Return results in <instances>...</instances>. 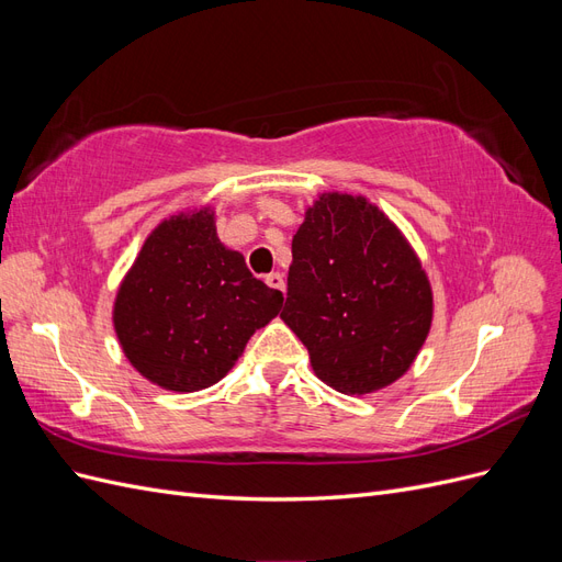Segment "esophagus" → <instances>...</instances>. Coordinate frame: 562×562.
<instances>
[{"mask_svg": "<svg viewBox=\"0 0 562 562\" xmlns=\"http://www.w3.org/2000/svg\"><path fill=\"white\" fill-rule=\"evenodd\" d=\"M265 283L269 285V288H274V291H283V277L279 274V271H271V274H267V279H265Z\"/></svg>", "mask_w": 562, "mask_h": 562, "instance_id": "obj_1", "label": "esophagus"}]
</instances>
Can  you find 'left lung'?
<instances>
[{
    "instance_id": "left-lung-1",
    "label": "left lung",
    "mask_w": 562,
    "mask_h": 562,
    "mask_svg": "<svg viewBox=\"0 0 562 562\" xmlns=\"http://www.w3.org/2000/svg\"><path fill=\"white\" fill-rule=\"evenodd\" d=\"M281 318L321 382L366 396L415 363L431 330L434 291L384 211L361 194L323 192L293 236Z\"/></svg>"
}]
</instances>
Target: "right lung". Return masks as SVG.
<instances>
[{"label":"right lung","mask_w":562,"mask_h":562,"mask_svg":"<svg viewBox=\"0 0 562 562\" xmlns=\"http://www.w3.org/2000/svg\"><path fill=\"white\" fill-rule=\"evenodd\" d=\"M281 304V291L255 279L244 255L217 239L206 203L149 232L116 288L112 323L145 380L190 394L223 380Z\"/></svg>","instance_id":"add662e5"}]
</instances>
